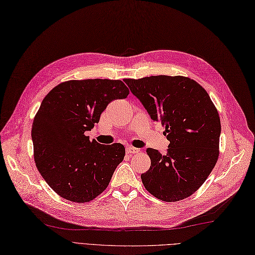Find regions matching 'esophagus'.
I'll use <instances>...</instances> for the list:
<instances>
[{"mask_svg": "<svg viewBox=\"0 0 255 255\" xmlns=\"http://www.w3.org/2000/svg\"><path fill=\"white\" fill-rule=\"evenodd\" d=\"M127 154H136V153H139V148H136V147H133V146H127Z\"/></svg>", "mask_w": 255, "mask_h": 255, "instance_id": "esophagus-1", "label": "esophagus"}]
</instances>
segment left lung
Returning <instances> with one entry per match:
<instances>
[{
  "label": "left lung",
  "mask_w": 255,
  "mask_h": 255,
  "mask_svg": "<svg viewBox=\"0 0 255 255\" xmlns=\"http://www.w3.org/2000/svg\"><path fill=\"white\" fill-rule=\"evenodd\" d=\"M153 121L165 126L166 154L146 148L151 166L141 174L145 189L172 203L192 195L208 178L218 158L221 119L208 93L181 76L125 79Z\"/></svg>",
  "instance_id": "8db88e82"
}]
</instances>
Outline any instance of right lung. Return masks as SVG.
I'll return each mask as SVG.
<instances>
[{"instance_id": "add662e5", "label": "right lung", "mask_w": 255, "mask_h": 255, "mask_svg": "<svg viewBox=\"0 0 255 255\" xmlns=\"http://www.w3.org/2000/svg\"><path fill=\"white\" fill-rule=\"evenodd\" d=\"M128 95L120 80L86 79L60 83L43 99L31 128L34 161L61 197L87 203L109 186L126 148L91 141L84 133L98 124L110 102Z\"/></svg>"}]
</instances>
